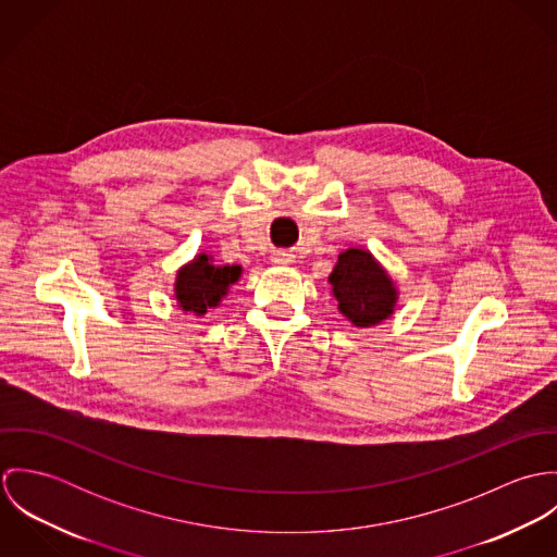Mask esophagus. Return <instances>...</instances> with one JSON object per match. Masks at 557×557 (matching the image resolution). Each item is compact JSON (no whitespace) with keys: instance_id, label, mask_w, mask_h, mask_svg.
Instances as JSON below:
<instances>
[{"instance_id":"obj_1","label":"esophagus","mask_w":557,"mask_h":557,"mask_svg":"<svg viewBox=\"0 0 557 557\" xmlns=\"http://www.w3.org/2000/svg\"><path fill=\"white\" fill-rule=\"evenodd\" d=\"M272 263H276V265H289V263H294V255H289L287 250H274V252H272Z\"/></svg>"}]
</instances>
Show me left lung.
<instances>
[{"mask_svg":"<svg viewBox=\"0 0 557 557\" xmlns=\"http://www.w3.org/2000/svg\"><path fill=\"white\" fill-rule=\"evenodd\" d=\"M327 283L338 311L356 327H373L395 313L397 285L386 268L364 248L349 246L343 250Z\"/></svg>","mask_w":557,"mask_h":557,"instance_id":"1","label":"left lung"}]
</instances>
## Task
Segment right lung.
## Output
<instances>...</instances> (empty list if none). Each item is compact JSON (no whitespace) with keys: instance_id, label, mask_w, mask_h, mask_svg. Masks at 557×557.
I'll use <instances>...</instances> for the list:
<instances>
[{"instance_id":"right-lung-1","label":"right lung","mask_w":557,"mask_h":557,"mask_svg":"<svg viewBox=\"0 0 557 557\" xmlns=\"http://www.w3.org/2000/svg\"><path fill=\"white\" fill-rule=\"evenodd\" d=\"M242 276L239 265H219L212 255L199 252L193 261L184 263L173 283L177 307L184 313L206 315L208 309H216L227 296L230 287Z\"/></svg>"}]
</instances>
